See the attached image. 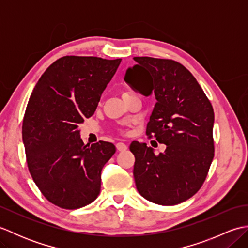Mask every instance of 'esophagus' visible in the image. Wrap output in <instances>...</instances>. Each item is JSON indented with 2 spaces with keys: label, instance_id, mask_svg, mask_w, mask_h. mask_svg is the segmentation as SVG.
Masks as SVG:
<instances>
[{
  "label": "esophagus",
  "instance_id": "obj_1",
  "mask_svg": "<svg viewBox=\"0 0 248 248\" xmlns=\"http://www.w3.org/2000/svg\"><path fill=\"white\" fill-rule=\"evenodd\" d=\"M116 148H117L118 151H124V150L128 149V146H127V144H124V143H117V144H116Z\"/></svg>",
  "mask_w": 248,
  "mask_h": 248
}]
</instances>
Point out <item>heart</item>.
Returning <instances> with one entry per match:
<instances>
[{
  "label": "heart",
  "instance_id": "1",
  "mask_svg": "<svg viewBox=\"0 0 248 248\" xmlns=\"http://www.w3.org/2000/svg\"><path fill=\"white\" fill-rule=\"evenodd\" d=\"M124 94H129V93H124Z\"/></svg>",
  "mask_w": 248,
  "mask_h": 248
}]
</instances>
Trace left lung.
Wrapping results in <instances>:
<instances>
[{"instance_id": "1", "label": "left lung", "mask_w": 248, "mask_h": 248, "mask_svg": "<svg viewBox=\"0 0 248 248\" xmlns=\"http://www.w3.org/2000/svg\"><path fill=\"white\" fill-rule=\"evenodd\" d=\"M124 80L141 93L155 92L146 134L165 144L163 154L132 141L134 180L149 202L173 205L196 194L208 176L214 157L212 104L196 78L173 60L138 56Z\"/></svg>"}]
</instances>
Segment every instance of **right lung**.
<instances>
[{
    "label": "right lung",
    "mask_w": 248,
    "mask_h": 248,
    "mask_svg": "<svg viewBox=\"0 0 248 248\" xmlns=\"http://www.w3.org/2000/svg\"><path fill=\"white\" fill-rule=\"evenodd\" d=\"M120 62L61 57L31 94L22 124L26 163L41 194L57 207H85L100 193L101 170L116 148L103 140L85 145L78 124L93 115Z\"/></svg>",
    "instance_id": "1"
}]
</instances>
